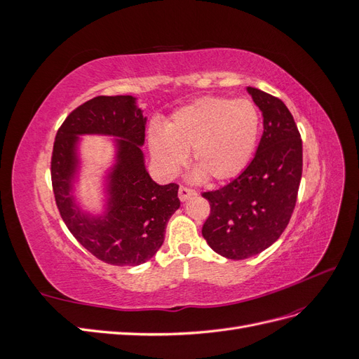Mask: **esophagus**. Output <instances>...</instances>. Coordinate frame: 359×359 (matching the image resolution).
<instances>
[{
	"mask_svg": "<svg viewBox=\"0 0 359 359\" xmlns=\"http://www.w3.org/2000/svg\"><path fill=\"white\" fill-rule=\"evenodd\" d=\"M194 194H196V191L189 189V187H184V186H181L180 190H178V196H180V199H181L182 202L187 201V199L191 198V196H194Z\"/></svg>",
	"mask_w": 359,
	"mask_h": 359,
	"instance_id": "1",
	"label": "esophagus"
}]
</instances>
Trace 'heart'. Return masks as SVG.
I'll use <instances>...</instances> for the list:
<instances>
[{
	"instance_id": "b5f03b06",
	"label": "heart",
	"mask_w": 359,
	"mask_h": 359,
	"mask_svg": "<svg viewBox=\"0 0 359 359\" xmlns=\"http://www.w3.org/2000/svg\"><path fill=\"white\" fill-rule=\"evenodd\" d=\"M259 133L260 114L250 100L203 97L173 112L165 130L151 127L148 140L165 175H177L191 151L194 178L224 181L247 168Z\"/></svg>"
}]
</instances>
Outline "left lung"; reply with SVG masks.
<instances>
[{
    "instance_id": "1",
    "label": "left lung",
    "mask_w": 359,
    "mask_h": 359,
    "mask_svg": "<svg viewBox=\"0 0 359 359\" xmlns=\"http://www.w3.org/2000/svg\"><path fill=\"white\" fill-rule=\"evenodd\" d=\"M247 91L264 116L256 156L233 181L202 193L211 206L202 235L233 260L259 255L285 232L302 175V140L286 104L252 86Z\"/></svg>"
}]
</instances>
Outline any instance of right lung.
Masks as SVG:
<instances>
[{
  "instance_id": "right-lung-1",
  "label": "right lung",
  "mask_w": 359,
  "mask_h": 359,
  "mask_svg": "<svg viewBox=\"0 0 359 359\" xmlns=\"http://www.w3.org/2000/svg\"><path fill=\"white\" fill-rule=\"evenodd\" d=\"M147 118L132 95H99L64 119L53 142L50 177L61 219L91 255L116 266H136L153 257L165 241L166 224L180 208L175 182L158 186L145 169ZM81 134L118 137L117 161L108 176L107 212H81L71 194L79 167Z\"/></svg>"
}]
</instances>
